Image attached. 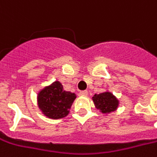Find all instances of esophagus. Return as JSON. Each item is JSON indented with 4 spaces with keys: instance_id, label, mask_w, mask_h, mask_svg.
Instances as JSON below:
<instances>
[{
    "instance_id": "34e87169",
    "label": "esophagus",
    "mask_w": 157,
    "mask_h": 157,
    "mask_svg": "<svg viewBox=\"0 0 157 157\" xmlns=\"http://www.w3.org/2000/svg\"><path fill=\"white\" fill-rule=\"evenodd\" d=\"M88 94V92L86 90H84V91H81L80 92V95H82V96H86Z\"/></svg>"
}]
</instances>
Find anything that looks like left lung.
Listing matches in <instances>:
<instances>
[{"instance_id": "left-lung-1", "label": "left lung", "mask_w": 157, "mask_h": 157, "mask_svg": "<svg viewBox=\"0 0 157 157\" xmlns=\"http://www.w3.org/2000/svg\"><path fill=\"white\" fill-rule=\"evenodd\" d=\"M93 100L96 108L100 109L103 113L114 111L118 106V101L110 93L95 94Z\"/></svg>"}]
</instances>
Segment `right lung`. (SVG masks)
I'll return each instance as SVG.
<instances>
[{"instance_id": "obj_1", "label": "right lung", "mask_w": 157, "mask_h": 157, "mask_svg": "<svg viewBox=\"0 0 157 157\" xmlns=\"http://www.w3.org/2000/svg\"><path fill=\"white\" fill-rule=\"evenodd\" d=\"M75 95L66 92L59 82L45 87L38 95V105L45 116L52 119L65 117L69 114Z\"/></svg>"}]
</instances>
